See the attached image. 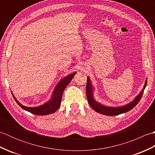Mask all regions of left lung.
<instances>
[{
    "mask_svg": "<svg viewBox=\"0 0 155 155\" xmlns=\"http://www.w3.org/2000/svg\"><path fill=\"white\" fill-rule=\"evenodd\" d=\"M147 84V80H146L145 84H144V88L141 91V93L138 95V96L134 98L133 102L130 103L128 104L125 106L118 107V108H113V107H104L100 103H97L94 101V98L93 97V87H92L91 81L89 78L87 77V87H86V92H87V97L90 106L93 108V109L97 112L98 113H101L104 115H108V116H116L120 114H123L129 111L130 110L133 109V108L136 106V105L139 103L141 98L143 97V94L144 93V89L145 88Z\"/></svg>",
    "mask_w": 155,
    "mask_h": 155,
    "instance_id": "1",
    "label": "left lung"
}]
</instances>
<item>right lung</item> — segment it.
Listing matches in <instances>:
<instances>
[{"instance_id": "1", "label": "right lung", "mask_w": 155, "mask_h": 155, "mask_svg": "<svg viewBox=\"0 0 155 155\" xmlns=\"http://www.w3.org/2000/svg\"><path fill=\"white\" fill-rule=\"evenodd\" d=\"M76 72H74L70 75H68V77L64 78L63 79L61 80V81L59 83L57 87L55 88V89L53 92V95L51 100L48 102L46 104L41 105L40 107H25L20 104L18 101L16 99L15 97H14L15 101L16 102L20 107H21L23 109L27 110L28 112H30L31 113H32L36 115H47L49 114L53 113L54 112L57 110L58 108L60 107V104L61 103L62 100V93H63L64 90L65 88L67 87V85L70 83L71 80L73 78L74 76L75 75Z\"/></svg>"}]
</instances>
